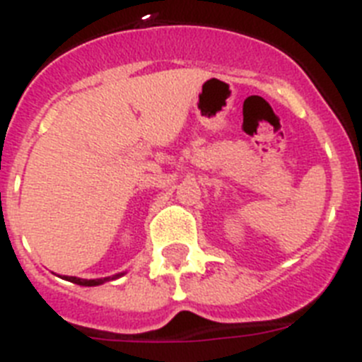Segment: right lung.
I'll use <instances>...</instances> for the list:
<instances>
[{
  "label": "right lung",
  "instance_id": "obj_1",
  "mask_svg": "<svg viewBox=\"0 0 362 362\" xmlns=\"http://www.w3.org/2000/svg\"><path fill=\"white\" fill-rule=\"evenodd\" d=\"M123 274H116V276H112V277H103V279H79V277H69L66 276L65 279L70 281V283L74 284H79V286H98V284H103L107 283V281L110 279H117V277H121Z\"/></svg>",
  "mask_w": 362,
  "mask_h": 362
}]
</instances>
